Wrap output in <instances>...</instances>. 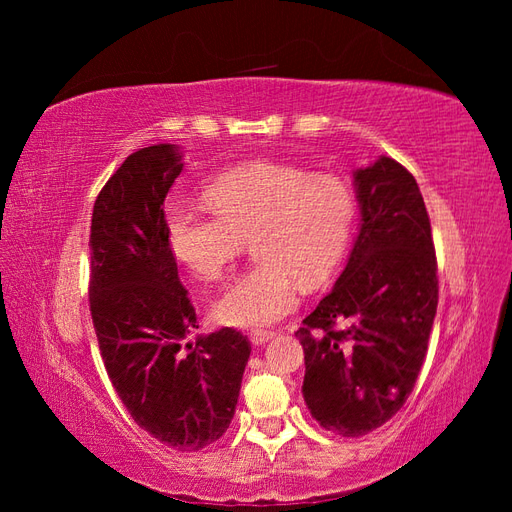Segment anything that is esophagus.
<instances>
[{"mask_svg":"<svg viewBox=\"0 0 512 512\" xmlns=\"http://www.w3.org/2000/svg\"><path fill=\"white\" fill-rule=\"evenodd\" d=\"M273 331H252L250 333V339H252V344L254 346H262V344H267L269 339H273Z\"/></svg>","mask_w":512,"mask_h":512,"instance_id":"34e87169","label":"esophagus"}]
</instances>
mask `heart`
<instances>
[{"label": "heart", "instance_id": "1", "mask_svg": "<svg viewBox=\"0 0 512 512\" xmlns=\"http://www.w3.org/2000/svg\"><path fill=\"white\" fill-rule=\"evenodd\" d=\"M213 213H166L170 252L198 280L218 282L254 241L260 265L239 275L213 303L224 327L265 329L299 303L297 280L316 284L344 258L356 218L352 185L339 175L258 160L230 168L205 188Z\"/></svg>", "mask_w": 512, "mask_h": 512}]
</instances>
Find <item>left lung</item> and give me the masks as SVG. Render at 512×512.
Returning a JSON list of instances; mask_svg holds the SVG:
<instances>
[{
    "instance_id": "8db88e82",
    "label": "left lung",
    "mask_w": 512,
    "mask_h": 512,
    "mask_svg": "<svg viewBox=\"0 0 512 512\" xmlns=\"http://www.w3.org/2000/svg\"><path fill=\"white\" fill-rule=\"evenodd\" d=\"M361 228L333 290L294 333L303 397L327 431L359 438L401 410L438 309V262L416 179L393 158L354 170Z\"/></svg>"
}]
</instances>
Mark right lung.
Listing matches in <instances>:
<instances>
[{
    "label": "right lung",
    "instance_id": "right-lung-1",
    "mask_svg": "<svg viewBox=\"0 0 512 512\" xmlns=\"http://www.w3.org/2000/svg\"><path fill=\"white\" fill-rule=\"evenodd\" d=\"M177 145L134 151L91 215L89 309L106 374L136 425L177 451L224 436L252 346L235 329H198L166 243L164 200L183 170Z\"/></svg>",
    "mask_w": 512,
    "mask_h": 512
}]
</instances>
